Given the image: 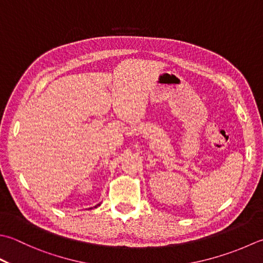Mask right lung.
Wrapping results in <instances>:
<instances>
[{
	"label": "right lung",
	"instance_id": "1",
	"mask_svg": "<svg viewBox=\"0 0 263 263\" xmlns=\"http://www.w3.org/2000/svg\"><path fill=\"white\" fill-rule=\"evenodd\" d=\"M97 206H98V205H97ZM97 206H95V208H97Z\"/></svg>",
	"mask_w": 263,
	"mask_h": 263
}]
</instances>
